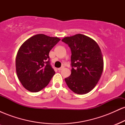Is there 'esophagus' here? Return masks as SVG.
I'll return each instance as SVG.
<instances>
[{
  "label": "esophagus",
  "mask_w": 125,
  "mask_h": 125,
  "mask_svg": "<svg viewBox=\"0 0 125 125\" xmlns=\"http://www.w3.org/2000/svg\"><path fill=\"white\" fill-rule=\"evenodd\" d=\"M63 68H64L63 66H62L61 67H59V68H58V71H62V70Z\"/></svg>",
  "instance_id": "34e87169"
}]
</instances>
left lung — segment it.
<instances>
[{
    "label": "left lung",
    "mask_w": 125,
    "mask_h": 125,
    "mask_svg": "<svg viewBox=\"0 0 125 125\" xmlns=\"http://www.w3.org/2000/svg\"><path fill=\"white\" fill-rule=\"evenodd\" d=\"M71 50V74L64 79L75 94H87L96 86L104 70V58L97 43L82 34L62 40Z\"/></svg>",
    "instance_id": "left-lung-1"
}]
</instances>
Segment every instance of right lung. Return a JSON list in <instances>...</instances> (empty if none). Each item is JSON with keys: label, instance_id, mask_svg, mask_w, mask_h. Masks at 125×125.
Returning a JSON list of instances; mask_svg holds the SVG:
<instances>
[{"label": "right lung", "instance_id": "right-lung-1", "mask_svg": "<svg viewBox=\"0 0 125 125\" xmlns=\"http://www.w3.org/2000/svg\"><path fill=\"white\" fill-rule=\"evenodd\" d=\"M60 41L57 37L38 34L21 44L16 58V71L26 89L37 92L48 85L55 73L49 54Z\"/></svg>", "mask_w": 125, "mask_h": 125}]
</instances>
